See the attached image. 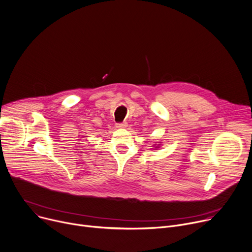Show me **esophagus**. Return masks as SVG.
Returning a JSON list of instances; mask_svg holds the SVG:
<instances>
[{
  "mask_svg": "<svg viewBox=\"0 0 252 252\" xmlns=\"http://www.w3.org/2000/svg\"><path fill=\"white\" fill-rule=\"evenodd\" d=\"M128 126L127 122H122V123H117L116 124V127L117 128H126Z\"/></svg>",
  "mask_w": 252,
  "mask_h": 252,
  "instance_id": "esophagus-1",
  "label": "esophagus"
}]
</instances>
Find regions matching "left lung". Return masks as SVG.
Listing matches in <instances>:
<instances>
[{
    "label": "left lung",
    "mask_w": 252,
    "mask_h": 252,
    "mask_svg": "<svg viewBox=\"0 0 252 252\" xmlns=\"http://www.w3.org/2000/svg\"><path fill=\"white\" fill-rule=\"evenodd\" d=\"M156 148H158V147H156Z\"/></svg>",
    "instance_id": "8db88e82"
}]
</instances>
